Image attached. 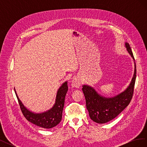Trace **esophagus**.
<instances>
[{
  "instance_id": "obj_1",
  "label": "esophagus",
  "mask_w": 147,
  "mask_h": 147,
  "mask_svg": "<svg viewBox=\"0 0 147 147\" xmlns=\"http://www.w3.org/2000/svg\"><path fill=\"white\" fill-rule=\"evenodd\" d=\"M81 86V82L80 80L78 78H74L72 82V86L73 88H78Z\"/></svg>"
}]
</instances>
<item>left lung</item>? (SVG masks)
Listing matches in <instances>:
<instances>
[{"label": "left lung", "instance_id": "obj_1", "mask_svg": "<svg viewBox=\"0 0 147 147\" xmlns=\"http://www.w3.org/2000/svg\"><path fill=\"white\" fill-rule=\"evenodd\" d=\"M125 47L132 59H134L129 44ZM136 78V65L134 63V73L129 86L120 94L113 97L102 96L92 87L83 85L82 91L86 99V109L90 118L99 124L105 123L117 117L129 104L134 92Z\"/></svg>", "mask_w": 147, "mask_h": 147}]
</instances>
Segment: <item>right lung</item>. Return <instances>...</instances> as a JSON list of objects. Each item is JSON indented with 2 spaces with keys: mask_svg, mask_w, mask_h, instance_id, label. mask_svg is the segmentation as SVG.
<instances>
[{
  "mask_svg": "<svg viewBox=\"0 0 147 147\" xmlns=\"http://www.w3.org/2000/svg\"><path fill=\"white\" fill-rule=\"evenodd\" d=\"M68 91L67 82H64L59 88L56 94L55 104L53 107L45 112L35 113L30 112L26 109L17 96L16 91L15 92L19 104L24 117L29 121L39 127L46 129H50L58 124L62 119V115L64 105L65 97Z\"/></svg>",
  "mask_w": 147,
  "mask_h": 147,
  "instance_id": "1",
  "label": "right lung"
}]
</instances>
